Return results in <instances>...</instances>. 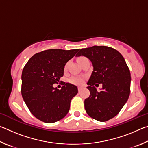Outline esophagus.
I'll list each match as a JSON object with an SVG mask.
<instances>
[{
  "mask_svg": "<svg viewBox=\"0 0 148 148\" xmlns=\"http://www.w3.org/2000/svg\"><path fill=\"white\" fill-rule=\"evenodd\" d=\"M82 87H77V89H78V91L79 92H80V91H82Z\"/></svg>",
  "mask_w": 148,
  "mask_h": 148,
  "instance_id": "34e87169",
  "label": "esophagus"
}]
</instances>
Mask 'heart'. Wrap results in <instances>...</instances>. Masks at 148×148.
I'll return each mask as SVG.
<instances>
[{
    "mask_svg": "<svg viewBox=\"0 0 148 148\" xmlns=\"http://www.w3.org/2000/svg\"><path fill=\"white\" fill-rule=\"evenodd\" d=\"M84 57H79L77 61H78V62H79L82 59H84ZM66 67H67V64L66 65V66H65L64 70L66 69ZM84 81V77H80V76H72L69 79V82H71V84H76V85H82V84H83Z\"/></svg>",
    "mask_w": 148,
    "mask_h": 148,
    "instance_id": "b5f03b06",
    "label": "heart"
}]
</instances>
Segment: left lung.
I'll return each mask as SVG.
<instances>
[{
    "instance_id": "1",
    "label": "left lung",
    "mask_w": 148,
    "mask_h": 148,
    "mask_svg": "<svg viewBox=\"0 0 148 148\" xmlns=\"http://www.w3.org/2000/svg\"><path fill=\"white\" fill-rule=\"evenodd\" d=\"M87 57L93 66L87 87L90 95L85 99L87 114L99 121H106L119 114L129 99L131 73L123 57L118 51L104 46L81 49L76 56ZM103 84L102 90L94 86Z\"/></svg>"
}]
</instances>
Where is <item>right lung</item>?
I'll use <instances>...</instances> for the list:
<instances>
[{
    "label": "right lung",
    "mask_w": 148,
    "mask_h": 148,
    "mask_svg": "<svg viewBox=\"0 0 148 148\" xmlns=\"http://www.w3.org/2000/svg\"><path fill=\"white\" fill-rule=\"evenodd\" d=\"M79 49H51L34 55L24 66L21 75V95L33 116L51 123L68 114L77 88L63 83L61 89L53 87L63 76L65 64Z\"/></svg>",
    "instance_id": "right-lung-1"
}]
</instances>
